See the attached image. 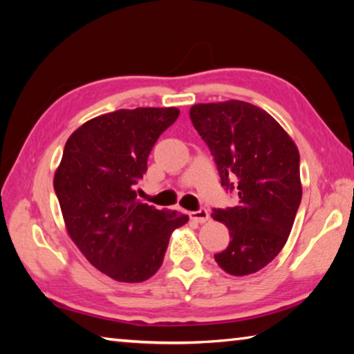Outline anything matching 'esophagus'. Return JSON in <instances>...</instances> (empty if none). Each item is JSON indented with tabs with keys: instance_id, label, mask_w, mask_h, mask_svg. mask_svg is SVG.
Instances as JSON below:
<instances>
[{
	"instance_id": "1",
	"label": "esophagus",
	"mask_w": 354,
	"mask_h": 354,
	"mask_svg": "<svg viewBox=\"0 0 354 354\" xmlns=\"http://www.w3.org/2000/svg\"><path fill=\"white\" fill-rule=\"evenodd\" d=\"M189 217H190V220L196 221V223H206V221L209 220V212H207V209H198V211H195V212H189Z\"/></svg>"
}]
</instances>
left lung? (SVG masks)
<instances>
[{"label":"left lung","mask_w":354,"mask_h":354,"mask_svg":"<svg viewBox=\"0 0 354 354\" xmlns=\"http://www.w3.org/2000/svg\"><path fill=\"white\" fill-rule=\"evenodd\" d=\"M190 120L211 149L221 185L234 207L214 209L230 230V245L214 257L234 277L256 273L287 242L301 203L299 153L270 113L245 101L195 104Z\"/></svg>","instance_id":"obj_1"}]
</instances>
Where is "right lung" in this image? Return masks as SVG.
<instances>
[{
  "label": "right lung",
  "instance_id": "1",
  "mask_svg": "<svg viewBox=\"0 0 354 354\" xmlns=\"http://www.w3.org/2000/svg\"><path fill=\"white\" fill-rule=\"evenodd\" d=\"M176 107L120 109L88 120L65 143L55 192L65 226L87 261L120 283H142L162 266L169 239L189 217L137 200L156 140Z\"/></svg>",
  "mask_w": 354,
  "mask_h": 354
}]
</instances>
